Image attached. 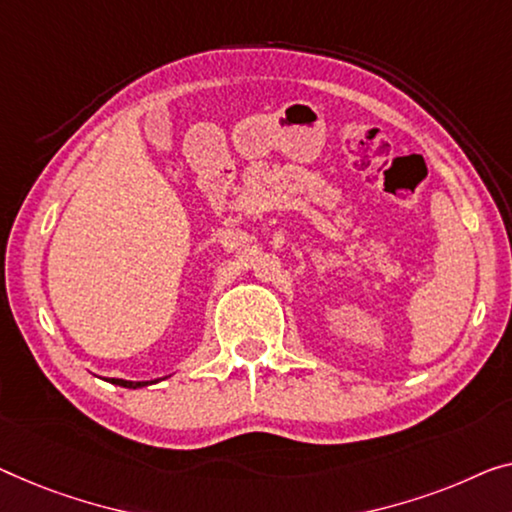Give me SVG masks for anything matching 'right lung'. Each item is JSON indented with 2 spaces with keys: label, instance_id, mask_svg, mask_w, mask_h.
Wrapping results in <instances>:
<instances>
[{
  "label": "right lung",
  "instance_id": "obj_1",
  "mask_svg": "<svg viewBox=\"0 0 512 512\" xmlns=\"http://www.w3.org/2000/svg\"><path fill=\"white\" fill-rule=\"evenodd\" d=\"M108 381L114 386H124V388H142V386L156 384V381H128V379H108Z\"/></svg>",
  "mask_w": 512,
  "mask_h": 512
}]
</instances>
